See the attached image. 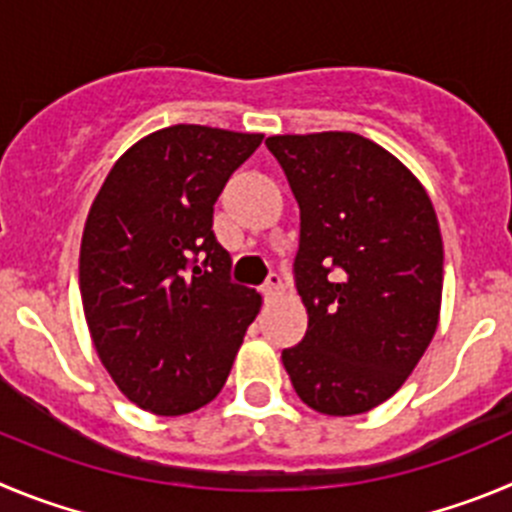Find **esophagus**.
Here are the masks:
<instances>
[{"mask_svg":"<svg viewBox=\"0 0 512 512\" xmlns=\"http://www.w3.org/2000/svg\"><path fill=\"white\" fill-rule=\"evenodd\" d=\"M280 293H283V278L278 273H270L267 283L262 285V296H265V301H273Z\"/></svg>","mask_w":512,"mask_h":512,"instance_id":"1","label":"esophagus"}]
</instances>
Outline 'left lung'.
<instances>
[{
	"mask_svg": "<svg viewBox=\"0 0 512 512\" xmlns=\"http://www.w3.org/2000/svg\"><path fill=\"white\" fill-rule=\"evenodd\" d=\"M301 209L293 262L308 313L283 349L298 398L357 416L408 380L439 326L444 245L426 188L385 147L354 132L275 135Z\"/></svg>",
	"mask_w": 512,
	"mask_h": 512,
	"instance_id": "obj_1",
	"label": "left lung"
}]
</instances>
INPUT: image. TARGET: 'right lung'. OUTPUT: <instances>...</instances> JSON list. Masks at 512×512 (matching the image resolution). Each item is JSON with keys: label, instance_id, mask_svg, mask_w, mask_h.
<instances>
[{"label": "right lung", "instance_id": "1", "mask_svg": "<svg viewBox=\"0 0 512 512\" xmlns=\"http://www.w3.org/2000/svg\"><path fill=\"white\" fill-rule=\"evenodd\" d=\"M262 135L173 124L109 170L86 216L78 283L96 354L142 411L183 416L227 382L260 293L229 278L214 204Z\"/></svg>", "mask_w": 512, "mask_h": 512}]
</instances>
